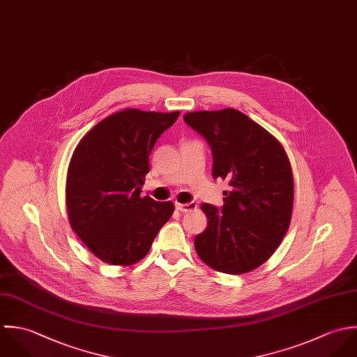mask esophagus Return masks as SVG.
<instances>
[{"label":"esophagus","instance_id":"34e87169","mask_svg":"<svg viewBox=\"0 0 357 357\" xmlns=\"http://www.w3.org/2000/svg\"><path fill=\"white\" fill-rule=\"evenodd\" d=\"M175 207L178 211L181 213H190V211H195L197 208V204L196 203H188V204H181V203H175Z\"/></svg>","mask_w":357,"mask_h":357}]
</instances>
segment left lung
I'll return each instance as SVG.
<instances>
[{"label":"left lung","mask_w":357,"mask_h":357,"mask_svg":"<svg viewBox=\"0 0 357 357\" xmlns=\"http://www.w3.org/2000/svg\"><path fill=\"white\" fill-rule=\"evenodd\" d=\"M183 120L213 150V178L227 181L223 207L203 204L207 229L197 234L200 259L216 272L248 273L265 264L288 230L292 169L283 144L236 109L190 112Z\"/></svg>","instance_id":"left-lung-1"}]
</instances>
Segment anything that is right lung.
I'll list each match as a JSON object with an SVG mask.
<instances>
[{"label": "right lung", "instance_id": "right-lung-1", "mask_svg": "<svg viewBox=\"0 0 357 357\" xmlns=\"http://www.w3.org/2000/svg\"><path fill=\"white\" fill-rule=\"evenodd\" d=\"M179 112H116L78 142L66 179V208L75 234L100 261L131 266L143 259L174 213L171 202L141 197L149 154Z\"/></svg>", "mask_w": 357, "mask_h": 357}]
</instances>
